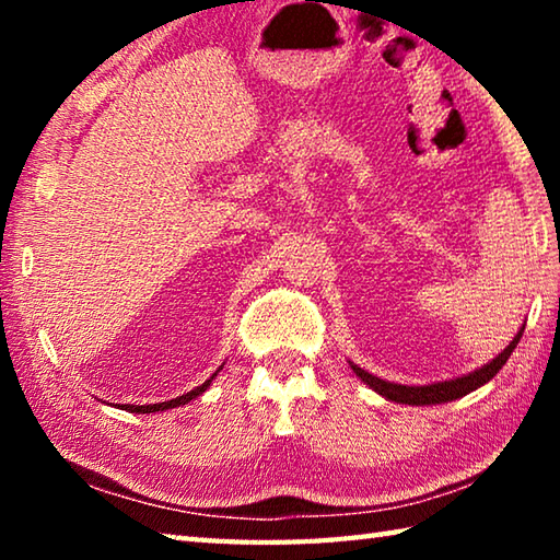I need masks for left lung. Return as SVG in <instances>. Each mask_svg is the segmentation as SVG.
<instances>
[{
    "label": "left lung",
    "mask_w": 560,
    "mask_h": 560,
    "mask_svg": "<svg viewBox=\"0 0 560 560\" xmlns=\"http://www.w3.org/2000/svg\"><path fill=\"white\" fill-rule=\"evenodd\" d=\"M521 334H524V326H521L518 334L514 336V340L501 350V353L489 360L487 365H481L479 371H474L469 375H462V377H454V381H444V383H432V385H397V383H387L383 377H375L363 368H358L350 363L353 368V373L363 381L371 390H375L377 395H383L385 400H393V402H402V405H442V402H452L457 400L462 395H469L471 390H477L485 383H489L491 377H494L504 363L509 360V355L514 353L516 343L521 340Z\"/></svg>",
    "instance_id": "8db88e82"
}]
</instances>
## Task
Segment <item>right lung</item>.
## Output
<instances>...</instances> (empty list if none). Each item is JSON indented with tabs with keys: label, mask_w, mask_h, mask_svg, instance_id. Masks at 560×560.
<instances>
[{
	"label": "right lung",
	"mask_w": 560,
	"mask_h": 560,
	"mask_svg": "<svg viewBox=\"0 0 560 560\" xmlns=\"http://www.w3.org/2000/svg\"><path fill=\"white\" fill-rule=\"evenodd\" d=\"M222 371V368H220ZM217 371V373H220ZM217 373L210 377V381H205L200 387H195V390H189V393H185V395H179V397H175V400H167V402H155V405H120V407H126V410H130V412H136V415H148V412H163V410H173V407H179V405H185V402H189V400H195L197 395H202L207 387H210V383L214 381L217 377Z\"/></svg>",
	"instance_id": "1"
}]
</instances>
